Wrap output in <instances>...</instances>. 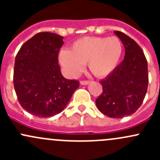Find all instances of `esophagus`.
Returning a JSON list of instances; mask_svg holds the SVG:
<instances>
[{"label":"esophagus","mask_w":160,"mask_h":160,"mask_svg":"<svg viewBox=\"0 0 160 160\" xmlns=\"http://www.w3.org/2000/svg\"><path fill=\"white\" fill-rule=\"evenodd\" d=\"M80 83L81 85H88L89 83V80H80Z\"/></svg>","instance_id":"esophagus-1"}]
</instances>
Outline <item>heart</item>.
<instances>
[{
    "label": "heart",
    "mask_w": 160,
    "mask_h": 160,
    "mask_svg": "<svg viewBox=\"0 0 160 160\" xmlns=\"http://www.w3.org/2000/svg\"><path fill=\"white\" fill-rule=\"evenodd\" d=\"M122 54L123 44L118 37H83L72 43L70 51L62 50L59 59L70 76L77 75L88 63L95 77H104L115 70Z\"/></svg>",
    "instance_id": "b5f03b06"
}]
</instances>
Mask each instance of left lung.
I'll return each instance as SVG.
<instances>
[{"label": "left lung", "instance_id": "left-lung-1", "mask_svg": "<svg viewBox=\"0 0 160 160\" xmlns=\"http://www.w3.org/2000/svg\"><path fill=\"white\" fill-rule=\"evenodd\" d=\"M125 49L124 60L100 81L102 93L96 99L98 110L121 118L134 114L142 104L149 83L148 64L142 49L129 36L114 31Z\"/></svg>", "mask_w": 160, "mask_h": 160}]
</instances>
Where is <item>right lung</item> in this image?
<instances>
[{"label":"right lung","mask_w":160,"mask_h":160,"mask_svg":"<svg viewBox=\"0 0 160 160\" xmlns=\"http://www.w3.org/2000/svg\"><path fill=\"white\" fill-rule=\"evenodd\" d=\"M62 37L39 32L25 42L15 57L14 87L21 106L39 118H49L65 108L79 81L63 77L58 55Z\"/></svg>","instance_id":"right-lung-1"}]
</instances>
